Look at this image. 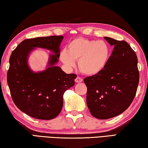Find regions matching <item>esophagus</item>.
I'll return each instance as SVG.
<instances>
[{
	"label": "esophagus",
	"instance_id": "obj_1",
	"mask_svg": "<svg viewBox=\"0 0 148 148\" xmlns=\"http://www.w3.org/2000/svg\"><path fill=\"white\" fill-rule=\"evenodd\" d=\"M75 82H76V83H81L83 82V79H82L81 77H77L76 79H75Z\"/></svg>",
	"mask_w": 148,
	"mask_h": 148
}]
</instances>
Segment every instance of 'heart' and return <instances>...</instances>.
I'll return each mask as SVG.
<instances>
[{
	"instance_id": "1",
	"label": "heart",
	"mask_w": 148,
	"mask_h": 148,
	"mask_svg": "<svg viewBox=\"0 0 148 148\" xmlns=\"http://www.w3.org/2000/svg\"><path fill=\"white\" fill-rule=\"evenodd\" d=\"M111 56V48L104 41H96L78 37L68 45V50L64 49L60 53V60L69 68L76 65L83 74L92 76L98 74L106 68Z\"/></svg>"
}]
</instances>
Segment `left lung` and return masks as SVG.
Returning a JSON list of instances; mask_svg holds the SVG:
<instances>
[{
    "instance_id": "left-lung-1",
    "label": "left lung",
    "mask_w": 148,
    "mask_h": 148,
    "mask_svg": "<svg viewBox=\"0 0 148 148\" xmlns=\"http://www.w3.org/2000/svg\"><path fill=\"white\" fill-rule=\"evenodd\" d=\"M104 39L114 48L107 65L100 73L87 77V104L91 114L106 120L127 109L135 98L139 82L138 59L125 41Z\"/></svg>"
}]
</instances>
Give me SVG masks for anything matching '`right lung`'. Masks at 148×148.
Returning <instances> with one entry per match:
<instances>
[{
  "mask_svg": "<svg viewBox=\"0 0 148 148\" xmlns=\"http://www.w3.org/2000/svg\"><path fill=\"white\" fill-rule=\"evenodd\" d=\"M63 36L36 37L24 40L13 51L10 58L7 82L12 100L18 109L29 116L51 120L60 113L63 95L74 85L75 74H66L56 66L60 58ZM50 50L47 69L34 72L27 63L29 56L35 48Z\"/></svg>",
  "mask_w": 148,
  "mask_h": 148,
  "instance_id": "obj_1",
  "label": "right lung"
}]
</instances>
